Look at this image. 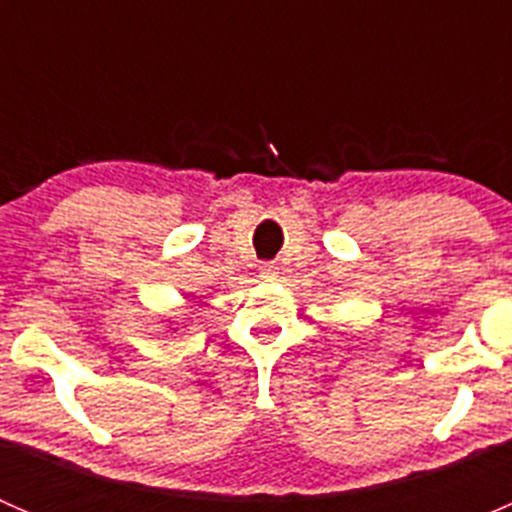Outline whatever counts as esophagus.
<instances>
[{"instance_id": "esophagus-1", "label": "esophagus", "mask_w": 512, "mask_h": 512, "mask_svg": "<svg viewBox=\"0 0 512 512\" xmlns=\"http://www.w3.org/2000/svg\"><path fill=\"white\" fill-rule=\"evenodd\" d=\"M277 275H280V272H277L275 262H262V265H260V277H262V280H265V282H275Z\"/></svg>"}]
</instances>
